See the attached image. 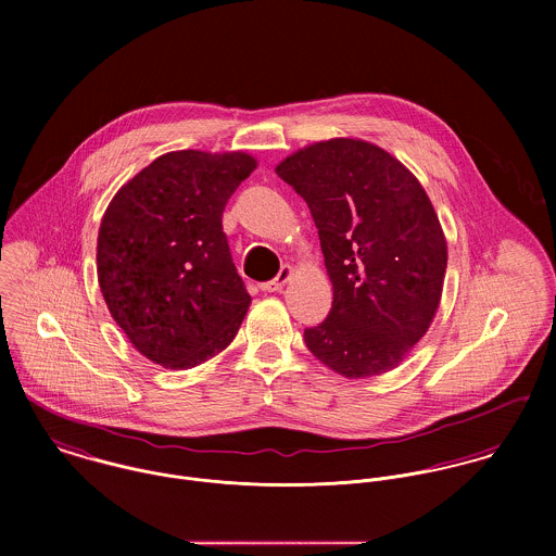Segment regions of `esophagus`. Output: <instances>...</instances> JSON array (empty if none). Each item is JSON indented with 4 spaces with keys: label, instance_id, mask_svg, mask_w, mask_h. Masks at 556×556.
Returning a JSON list of instances; mask_svg holds the SVG:
<instances>
[{
    "label": "esophagus",
    "instance_id": "34e87169",
    "mask_svg": "<svg viewBox=\"0 0 556 556\" xmlns=\"http://www.w3.org/2000/svg\"><path fill=\"white\" fill-rule=\"evenodd\" d=\"M291 276H293V267H291V265H282V267H280V271H278V276H276L274 280H269V282H263V285H261V289H263V291H267V293L280 291V289L291 280Z\"/></svg>",
    "mask_w": 556,
    "mask_h": 556
}]
</instances>
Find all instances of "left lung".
Instances as JSON below:
<instances>
[{
    "mask_svg": "<svg viewBox=\"0 0 556 556\" xmlns=\"http://www.w3.org/2000/svg\"><path fill=\"white\" fill-rule=\"evenodd\" d=\"M308 203L333 302L304 331L308 351L346 379L400 366L432 325L447 239L419 179L383 148L353 137L311 143L276 164Z\"/></svg>",
    "mask_w": 556,
    "mask_h": 556,
    "instance_id": "8db88e82",
    "label": "left lung"
}]
</instances>
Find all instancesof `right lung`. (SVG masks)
Listing matches in <instances>:
<instances>
[{"mask_svg":"<svg viewBox=\"0 0 556 556\" xmlns=\"http://www.w3.org/2000/svg\"><path fill=\"white\" fill-rule=\"evenodd\" d=\"M256 164L245 152L162 154L102 216V298L132 346L162 368L188 370L223 353L250 308L223 212Z\"/></svg>","mask_w":556,"mask_h":556,"instance_id":"right-lung-1","label":"right lung"}]
</instances>
